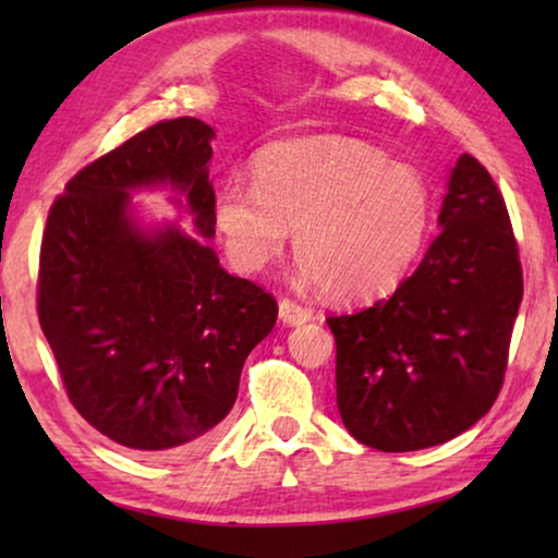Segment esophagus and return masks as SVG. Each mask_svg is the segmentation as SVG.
<instances>
[{
  "label": "esophagus",
  "mask_w": 558,
  "mask_h": 558,
  "mask_svg": "<svg viewBox=\"0 0 558 558\" xmlns=\"http://www.w3.org/2000/svg\"><path fill=\"white\" fill-rule=\"evenodd\" d=\"M279 317L284 319L287 325H304L312 319V310L310 307H302V304H296L292 300H281L279 302Z\"/></svg>",
  "instance_id": "1"
}]
</instances>
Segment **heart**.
Wrapping results in <instances>:
<instances>
[{"instance_id":"heart-1","label":"heart","mask_w":558,"mask_h":558,"mask_svg":"<svg viewBox=\"0 0 558 558\" xmlns=\"http://www.w3.org/2000/svg\"><path fill=\"white\" fill-rule=\"evenodd\" d=\"M254 182L226 180L213 220L231 262L262 271L294 231L300 277L335 300L391 292L422 256L434 193L416 167L350 136H310L264 147Z\"/></svg>"}]
</instances>
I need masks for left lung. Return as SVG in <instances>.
Masks as SVG:
<instances>
[{
	"label": "left lung",
	"mask_w": 558,
	"mask_h": 558,
	"mask_svg": "<svg viewBox=\"0 0 558 558\" xmlns=\"http://www.w3.org/2000/svg\"><path fill=\"white\" fill-rule=\"evenodd\" d=\"M437 223L422 264L388 300L327 317L342 424L380 452L468 432L506 376L523 274L506 201L475 157L449 172Z\"/></svg>",
	"instance_id": "1"
}]
</instances>
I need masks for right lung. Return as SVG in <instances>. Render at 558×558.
<instances>
[{
  "mask_svg": "<svg viewBox=\"0 0 558 558\" xmlns=\"http://www.w3.org/2000/svg\"><path fill=\"white\" fill-rule=\"evenodd\" d=\"M213 136L193 117L144 129L68 182L43 233L37 317L68 399L136 452L208 437L277 323V300L231 277L210 246ZM151 186L186 197L193 232L135 218L131 193Z\"/></svg>",
  "mask_w": 558,
  "mask_h": 558,
  "instance_id": "add662e5",
  "label": "right lung"
}]
</instances>
